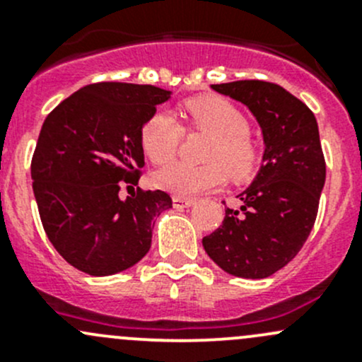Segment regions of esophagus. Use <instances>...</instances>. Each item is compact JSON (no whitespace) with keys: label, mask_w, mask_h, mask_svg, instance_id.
<instances>
[{"label":"esophagus","mask_w":362,"mask_h":362,"mask_svg":"<svg viewBox=\"0 0 362 362\" xmlns=\"http://www.w3.org/2000/svg\"><path fill=\"white\" fill-rule=\"evenodd\" d=\"M194 204V199L192 198H184V196H175L173 198V206L175 208H189Z\"/></svg>","instance_id":"esophagus-1"}]
</instances>
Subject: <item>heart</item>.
Returning <instances> with one entry per match:
<instances>
[{
	"mask_svg": "<svg viewBox=\"0 0 362 362\" xmlns=\"http://www.w3.org/2000/svg\"><path fill=\"white\" fill-rule=\"evenodd\" d=\"M191 129L211 134L204 166L175 163L154 177L156 185L177 196H194L222 187L228 171L236 180L250 177L259 160V148L249 134V120L236 105L218 96H204L185 103ZM184 129L166 110L152 113L140 131L145 154L156 164H168L180 148Z\"/></svg>",
	"mask_w": 362,
	"mask_h": 362,
	"instance_id": "b5f03b06",
	"label": "heart"
}]
</instances>
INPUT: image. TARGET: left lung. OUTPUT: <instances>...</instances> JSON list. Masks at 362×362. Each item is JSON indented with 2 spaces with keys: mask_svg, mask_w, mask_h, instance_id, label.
<instances>
[{
  "mask_svg": "<svg viewBox=\"0 0 362 362\" xmlns=\"http://www.w3.org/2000/svg\"><path fill=\"white\" fill-rule=\"evenodd\" d=\"M257 119L264 154L254 182L226 208L221 228L204 236L206 254L226 273L266 279L293 261L315 224L326 160L313 112L284 87L262 80L215 83Z\"/></svg>",
  "mask_w": 362,
  "mask_h": 362,
  "instance_id": "8db88e82",
  "label": "left lung"
}]
</instances>
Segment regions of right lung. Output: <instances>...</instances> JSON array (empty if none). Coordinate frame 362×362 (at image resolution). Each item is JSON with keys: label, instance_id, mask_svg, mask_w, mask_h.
Here are the masks:
<instances>
[{"label": "right lung", "instance_id": "right-lung-1", "mask_svg": "<svg viewBox=\"0 0 362 362\" xmlns=\"http://www.w3.org/2000/svg\"><path fill=\"white\" fill-rule=\"evenodd\" d=\"M170 90L138 83L82 87L47 115L31 160L33 191L43 229L64 261L93 276L136 264L152 242L164 191L119 198L144 168L140 131Z\"/></svg>", "mask_w": 362, "mask_h": 362}]
</instances>
